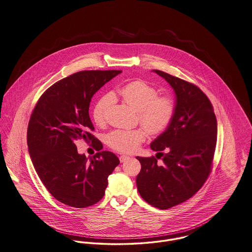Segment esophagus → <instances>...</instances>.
Returning <instances> with one entry per match:
<instances>
[{"mask_svg":"<svg viewBox=\"0 0 252 252\" xmlns=\"http://www.w3.org/2000/svg\"><path fill=\"white\" fill-rule=\"evenodd\" d=\"M130 159V157L129 156H126V155H121L120 157H119V160L121 161V162H124V161H126L127 160H129Z\"/></svg>","mask_w":252,"mask_h":252,"instance_id":"1","label":"esophagus"}]
</instances>
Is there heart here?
I'll list each match as a JSON object with an SVG mask.
<instances>
[{"instance_id": "obj_1", "label": "heart", "mask_w": 252, "mask_h": 252, "mask_svg": "<svg viewBox=\"0 0 252 252\" xmlns=\"http://www.w3.org/2000/svg\"><path fill=\"white\" fill-rule=\"evenodd\" d=\"M115 96L137 110L139 121L152 135H159L165 131L173 118L175 105L172 99L157 97L156 89L143 81H134L125 85L116 91ZM112 103L111 94L103 96L96 103L92 117L97 125L105 124L106 113ZM147 131L142 127L133 130H115L107 136V144L117 152L133 153L146 139Z\"/></svg>"}]
</instances>
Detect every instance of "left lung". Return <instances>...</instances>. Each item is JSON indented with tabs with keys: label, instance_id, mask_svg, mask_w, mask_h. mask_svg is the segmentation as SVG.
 I'll list each match as a JSON object with an SVG mask.
<instances>
[{
	"label": "left lung",
	"instance_id": "1",
	"mask_svg": "<svg viewBox=\"0 0 252 252\" xmlns=\"http://www.w3.org/2000/svg\"><path fill=\"white\" fill-rule=\"evenodd\" d=\"M153 72L174 91L175 112L166 130L150 144L158 152L156 158L163 157V163L159 165L154 157H137L141 164L137 187L147 203L169 209L190 198L206 181L217 144L218 124L212 104L200 89L160 70Z\"/></svg>",
	"mask_w": 252,
	"mask_h": 252
}]
</instances>
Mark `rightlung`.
Here are the masks:
<instances>
[{
  "label": "right lung",
  "mask_w": 252,
  "mask_h": 252,
  "mask_svg": "<svg viewBox=\"0 0 252 252\" xmlns=\"http://www.w3.org/2000/svg\"><path fill=\"white\" fill-rule=\"evenodd\" d=\"M120 70L80 71L46 91L29 121L27 142L32 164L48 191L60 202L75 208L97 203L105 194L108 177L119 164L113 152L93 158L79 154L78 138L96 141L89 114L92 96ZM101 150V149H99Z\"/></svg>",
  "instance_id": "right-lung-1"
}]
</instances>
